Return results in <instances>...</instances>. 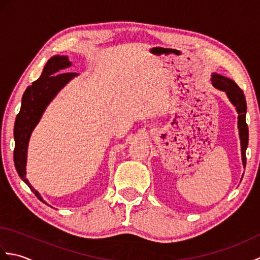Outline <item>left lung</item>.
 <instances>
[{
  "label": "left lung",
  "instance_id": "obj_1",
  "mask_svg": "<svg viewBox=\"0 0 260 260\" xmlns=\"http://www.w3.org/2000/svg\"><path fill=\"white\" fill-rule=\"evenodd\" d=\"M212 85L218 88V89L225 91L230 102L233 103L237 112H238V128H239V135H240V143H241V157L244 167L246 168V150L248 146V125L246 123V113H247V104L246 98L239 86L236 84L234 80L221 75L213 74L212 75Z\"/></svg>",
  "mask_w": 260,
  "mask_h": 260
}]
</instances>
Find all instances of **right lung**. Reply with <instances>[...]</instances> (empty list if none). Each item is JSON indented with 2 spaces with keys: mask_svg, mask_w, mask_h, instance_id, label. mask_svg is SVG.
<instances>
[{
  "mask_svg": "<svg viewBox=\"0 0 260 260\" xmlns=\"http://www.w3.org/2000/svg\"><path fill=\"white\" fill-rule=\"evenodd\" d=\"M71 64L66 56H54L49 59L40 78L33 81L32 85L25 89L22 97L21 109L16 116L14 124V165L20 178L25 182L30 190L35 193L39 200L43 201L41 196L36 191L29 181L26 180L25 164L26 150L31 132L40 120L42 113L45 112L47 105L52 101L57 92L76 76L75 73H62Z\"/></svg>",
  "mask_w": 260,
  "mask_h": 260,
  "instance_id": "right-lung-1",
  "label": "right lung"
}]
</instances>
